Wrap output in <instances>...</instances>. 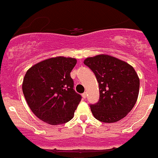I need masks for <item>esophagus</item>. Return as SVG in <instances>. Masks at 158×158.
I'll return each instance as SVG.
<instances>
[{
	"mask_svg": "<svg viewBox=\"0 0 158 158\" xmlns=\"http://www.w3.org/2000/svg\"><path fill=\"white\" fill-rule=\"evenodd\" d=\"M82 97H83V98H84V99H85V98H87V93H86V92L83 93L82 94Z\"/></svg>",
	"mask_w": 158,
	"mask_h": 158,
	"instance_id": "1",
	"label": "esophagus"
}]
</instances>
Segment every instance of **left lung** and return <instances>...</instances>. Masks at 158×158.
<instances>
[{"instance_id":"left-lung-1","label":"left lung","mask_w":158,"mask_h":158,"mask_svg":"<svg viewBox=\"0 0 158 158\" xmlns=\"http://www.w3.org/2000/svg\"><path fill=\"white\" fill-rule=\"evenodd\" d=\"M84 64L94 72L99 84L100 98L90 104L97 120L114 123L124 118L137 100L140 79L129 64L106 54L87 57Z\"/></svg>"}]
</instances>
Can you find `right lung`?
<instances>
[{"label":"right lung","instance_id":"1","mask_svg":"<svg viewBox=\"0 0 158 158\" xmlns=\"http://www.w3.org/2000/svg\"><path fill=\"white\" fill-rule=\"evenodd\" d=\"M77 64L72 57H57L40 61L27 71L22 90L33 113L51 125L73 118L81 96L74 90L71 72Z\"/></svg>","mask_w":158,"mask_h":158}]
</instances>
